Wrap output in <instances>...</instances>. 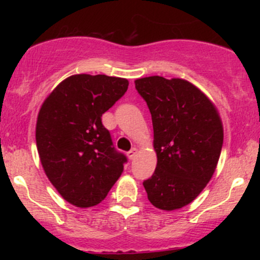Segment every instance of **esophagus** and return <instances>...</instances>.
Returning a JSON list of instances; mask_svg holds the SVG:
<instances>
[{"instance_id":"34e87169","label":"esophagus","mask_w":260,"mask_h":260,"mask_svg":"<svg viewBox=\"0 0 260 260\" xmlns=\"http://www.w3.org/2000/svg\"><path fill=\"white\" fill-rule=\"evenodd\" d=\"M136 154H137V149L136 148H132L127 153V156L129 157V160H132V159H134V156H136Z\"/></svg>"}]
</instances>
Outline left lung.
Returning a JSON list of instances; mask_svg holds the SVG:
<instances>
[{"mask_svg": "<svg viewBox=\"0 0 260 260\" xmlns=\"http://www.w3.org/2000/svg\"><path fill=\"white\" fill-rule=\"evenodd\" d=\"M134 83L151 113L157 156L153 176L143 182L148 199L161 210L183 208L215 172L221 118L207 95L187 80L153 76Z\"/></svg>", "mask_w": 260, "mask_h": 260, "instance_id": "1", "label": "left lung"}]
</instances>
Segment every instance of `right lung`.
Returning <instances> with one entry per match:
<instances>
[{"label": "right lung", "instance_id": "obj_1", "mask_svg": "<svg viewBox=\"0 0 260 260\" xmlns=\"http://www.w3.org/2000/svg\"><path fill=\"white\" fill-rule=\"evenodd\" d=\"M128 80L74 74L53 89L38 115V153L47 178L78 208L99 204L120 178L127 157L112 144L101 116L121 99Z\"/></svg>", "mask_w": 260, "mask_h": 260}]
</instances>
